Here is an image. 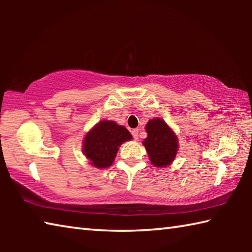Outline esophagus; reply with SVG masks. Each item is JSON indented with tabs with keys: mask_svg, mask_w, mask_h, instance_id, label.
Instances as JSON below:
<instances>
[{
	"mask_svg": "<svg viewBox=\"0 0 252 252\" xmlns=\"http://www.w3.org/2000/svg\"><path fill=\"white\" fill-rule=\"evenodd\" d=\"M131 133H132V136H133L135 140L139 138V129H133L131 131Z\"/></svg>",
	"mask_w": 252,
	"mask_h": 252,
	"instance_id": "obj_1",
	"label": "esophagus"
}]
</instances>
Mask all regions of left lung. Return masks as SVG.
<instances>
[{"instance_id":"1","label":"left lung","mask_w":252,"mask_h":252,"mask_svg":"<svg viewBox=\"0 0 252 252\" xmlns=\"http://www.w3.org/2000/svg\"><path fill=\"white\" fill-rule=\"evenodd\" d=\"M148 138L143 141L149 158L156 167H168L176 158L178 140L161 119H152L146 126Z\"/></svg>"}]
</instances>
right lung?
<instances>
[{
    "mask_svg": "<svg viewBox=\"0 0 252 252\" xmlns=\"http://www.w3.org/2000/svg\"><path fill=\"white\" fill-rule=\"evenodd\" d=\"M132 135L125 126H118L113 121H102L85 135L83 152L91 164L103 169L112 164L119 147L129 141Z\"/></svg>",
    "mask_w": 252,
    "mask_h": 252,
    "instance_id": "add662e5",
    "label": "right lung"
}]
</instances>
